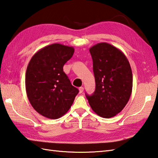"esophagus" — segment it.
<instances>
[{"label": "esophagus", "mask_w": 158, "mask_h": 158, "mask_svg": "<svg viewBox=\"0 0 158 158\" xmlns=\"http://www.w3.org/2000/svg\"><path fill=\"white\" fill-rule=\"evenodd\" d=\"M79 93L81 94V93L83 92V90H84L83 87H80L79 88Z\"/></svg>", "instance_id": "34e87169"}]
</instances>
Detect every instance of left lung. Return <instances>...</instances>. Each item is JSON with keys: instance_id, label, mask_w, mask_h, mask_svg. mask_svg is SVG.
<instances>
[{"instance_id": "1", "label": "left lung", "mask_w": 158, "mask_h": 158, "mask_svg": "<svg viewBox=\"0 0 158 158\" xmlns=\"http://www.w3.org/2000/svg\"><path fill=\"white\" fill-rule=\"evenodd\" d=\"M93 60L96 90L88 102L94 112L112 118L125 107L132 93L133 74L127 58L110 44L98 43L89 48Z\"/></svg>"}]
</instances>
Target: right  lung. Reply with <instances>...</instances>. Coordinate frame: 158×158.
<instances>
[{
    "label": "right lung",
    "mask_w": 158,
    "mask_h": 158,
    "mask_svg": "<svg viewBox=\"0 0 158 158\" xmlns=\"http://www.w3.org/2000/svg\"><path fill=\"white\" fill-rule=\"evenodd\" d=\"M74 51L73 47L53 44L38 50L28 64L25 74L28 100L36 112L48 118L65 114L79 93L63 71Z\"/></svg>",
    "instance_id": "right-lung-1"
}]
</instances>
